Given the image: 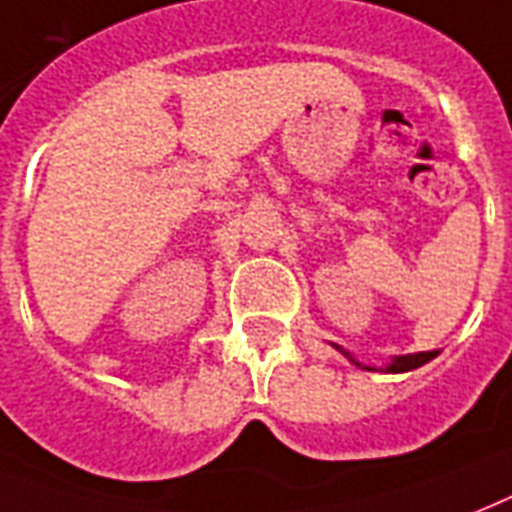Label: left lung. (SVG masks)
Instances as JSON below:
<instances>
[{
  "label": "left lung",
  "mask_w": 512,
  "mask_h": 512,
  "mask_svg": "<svg viewBox=\"0 0 512 512\" xmlns=\"http://www.w3.org/2000/svg\"><path fill=\"white\" fill-rule=\"evenodd\" d=\"M335 349H341V346H335ZM343 354H346V351H343ZM435 354H438V351H419V354H403V357H397V360H392V365H389V368H386V370H389V373H405V370L421 368V365L432 360ZM346 357H349V354H346ZM349 360H351V357H349ZM351 362H354V360H351ZM357 365H360V362H357ZM365 370H370V368H365Z\"/></svg>",
  "instance_id": "obj_1"
}]
</instances>
